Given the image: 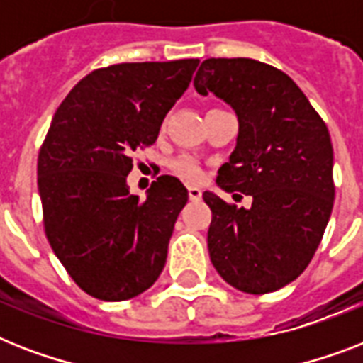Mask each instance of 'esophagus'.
Masks as SVG:
<instances>
[{"label":"esophagus","mask_w":363,"mask_h":363,"mask_svg":"<svg viewBox=\"0 0 363 363\" xmlns=\"http://www.w3.org/2000/svg\"><path fill=\"white\" fill-rule=\"evenodd\" d=\"M188 196H190L192 201H198V199H201V188L188 186Z\"/></svg>","instance_id":"34e87169"}]
</instances>
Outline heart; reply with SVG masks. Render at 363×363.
Segmentation results:
<instances>
[{"mask_svg":"<svg viewBox=\"0 0 363 363\" xmlns=\"http://www.w3.org/2000/svg\"><path fill=\"white\" fill-rule=\"evenodd\" d=\"M171 169L175 171L177 175L184 179V181H198L201 177V169H199L198 162L190 156H179L177 160L171 162Z\"/></svg>","mask_w":363,"mask_h":363,"instance_id":"obj_1","label":"heart"}]
</instances>
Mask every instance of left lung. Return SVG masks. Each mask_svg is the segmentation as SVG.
<instances>
[{
    "label": "left lung",
    "mask_w": 363,
    "mask_h": 363,
    "mask_svg": "<svg viewBox=\"0 0 363 363\" xmlns=\"http://www.w3.org/2000/svg\"><path fill=\"white\" fill-rule=\"evenodd\" d=\"M194 86L235 111L238 143L216 184L252 198L245 209L203 194L211 262L241 292H275L303 273L332 215L330 131L286 73L256 60H205Z\"/></svg>",
    "instance_id": "obj_1"
}]
</instances>
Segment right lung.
I'll return each mask as SVG.
<instances>
[{
  "instance_id": "obj_1",
  "label": "right lung",
  "mask_w": 363,
  "mask_h": 363,
  "mask_svg": "<svg viewBox=\"0 0 363 363\" xmlns=\"http://www.w3.org/2000/svg\"><path fill=\"white\" fill-rule=\"evenodd\" d=\"M198 64L190 58L92 71L50 122L37 162L45 232L71 279L94 298H135L164 269L188 190L162 175L141 199L125 179L131 154L158 139Z\"/></svg>"
}]
</instances>
